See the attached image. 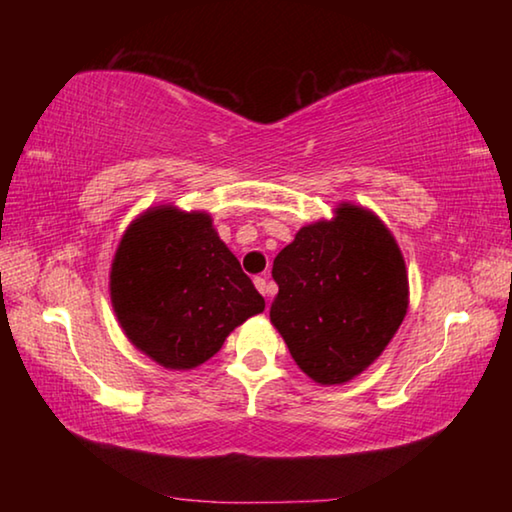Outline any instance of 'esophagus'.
Instances as JSON below:
<instances>
[{
  "mask_svg": "<svg viewBox=\"0 0 512 512\" xmlns=\"http://www.w3.org/2000/svg\"><path fill=\"white\" fill-rule=\"evenodd\" d=\"M255 287H257V291L259 293H262V296L264 298H268V296H271V287H268V282H266V277H262V275H259V277H255Z\"/></svg>",
  "mask_w": 512,
  "mask_h": 512,
  "instance_id": "obj_1",
  "label": "esophagus"
}]
</instances>
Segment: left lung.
I'll return each instance as SVG.
<instances>
[{
	"label": "left lung",
	"mask_w": 512,
	"mask_h": 512,
	"mask_svg": "<svg viewBox=\"0 0 512 512\" xmlns=\"http://www.w3.org/2000/svg\"><path fill=\"white\" fill-rule=\"evenodd\" d=\"M271 323L293 361L320 386L372 366L409 309V275L393 232L363 205L302 225L273 259Z\"/></svg>",
	"instance_id": "obj_1"
}]
</instances>
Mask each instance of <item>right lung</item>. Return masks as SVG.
I'll return each mask as SVG.
<instances>
[{
    "label": "right lung",
    "instance_id": "obj_1",
    "mask_svg": "<svg viewBox=\"0 0 512 512\" xmlns=\"http://www.w3.org/2000/svg\"><path fill=\"white\" fill-rule=\"evenodd\" d=\"M110 300L128 341L167 370L198 368L264 311L212 216L176 205L149 207L121 235Z\"/></svg>",
    "mask_w": 512,
    "mask_h": 512
}]
</instances>
